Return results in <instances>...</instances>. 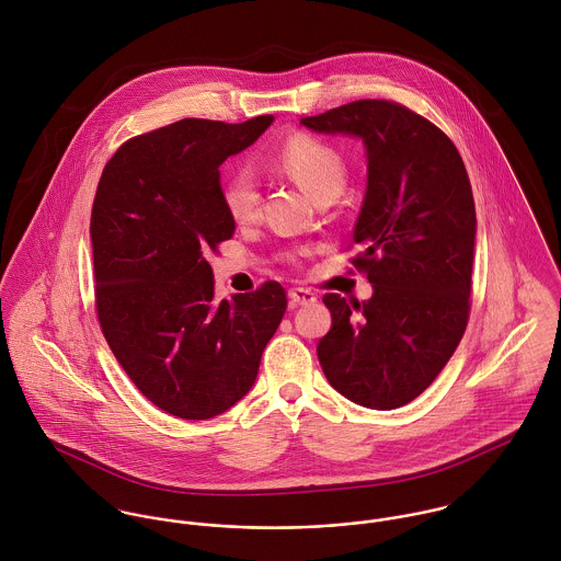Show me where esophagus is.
Here are the masks:
<instances>
[{"label":"esophagus","instance_id":"obj_1","mask_svg":"<svg viewBox=\"0 0 561 561\" xmlns=\"http://www.w3.org/2000/svg\"><path fill=\"white\" fill-rule=\"evenodd\" d=\"M289 300L294 307H302V305H311L316 302V294L311 289H305V287H294L289 289Z\"/></svg>","mask_w":561,"mask_h":561}]
</instances>
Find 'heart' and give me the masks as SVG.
Segmentation results:
<instances>
[{
	"mask_svg": "<svg viewBox=\"0 0 561 561\" xmlns=\"http://www.w3.org/2000/svg\"><path fill=\"white\" fill-rule=\"evenodd\" d=\"M278 165L316 201L339 194L345 183V161L325 140L311 134L289 136L276 156ZM222 203L236 222H250L259 216L261 196L248 168L233 170L222 185Z\"/></svg>",
	"mask_w": 561,
	"mask_h": 561,
	"instance_id": "heart-1",
	"label": "heart"
}]
</instances>
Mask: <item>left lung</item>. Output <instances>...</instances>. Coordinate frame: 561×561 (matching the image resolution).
Returning a JSON list of instances; mask_svg holds the SVG:
<instances>
[{
	"instance_id": "1",
	"label": "left lung",
	"mask_w": 561,
	"mask_h": 561,
	"mask_svg": "<svg viewBox=\"0 0 561 561\" xmlns=\"http://www.w3.org/2000/svg\"><path fill=\"white\" fill-rule=\"evenodd\" d=\"M300 123L363 138L369 172L352 265L374 296H323L332 328L318 345L321 369L354 403L400 408L436 380L469 323L478 220L465 161L445 131L387 99Z\"/></svg>"
}]
</instances>
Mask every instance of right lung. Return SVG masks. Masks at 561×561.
Instances as JSON below:
<instances>
[{"label": "right lung", "instance_id": "right-lung-1", "mask_svg": "<svg viewBox=\"0 0 561 561\" xmlns=\"http://www.w3.org/2000/svg\"><path fill=\"white\" fill-rule=\"evenodd\" d=\"M274 116L183 118L129 138L96 185L90 238L101 332L138 391L179 419H211L250 391L287 311L280 283L214 302L209 252L231 240L220 165Z\"/></svg>", "mask_w": 561, "mask_h": 561}]
</instances>
